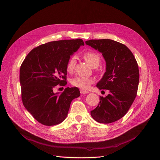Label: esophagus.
Returning a JSON list of instances; mask_svg holds the SVG:
<instances>
[{
	"instance_id": "1",
	"label": "esophagus",
	"mask_w": 160,
	"mask_h": 160,
	"mask_svg": "<svg viewBox=\"0 0 160 160\" xmlns=\"http://www.w3.org/2000/svg\"><path fill=\"white\" fill-rule=\"evenodd\" d=\"M80 93L81 94H86V93H89L88 91H86V90H84V89H80Z\"/></svg>"
}]
</instances>
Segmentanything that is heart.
<instances>
[{"label": "heart", "instance_id": "obj_1", "mask_svg": "<svg viewBox=\"0 0 160 160\" xmlns=\"http://www.w3.org/2000/svg\"><path fill=\"white\" fill-rule=\"evenodd\" d=\"M83 58L91 65L93 67H98L101 62L100 55L93 51L87 52L83 55ZM76 58L72 56L68 60L66 65V70L71 73L74 71L76 65ZM93 83V80L91 78L83 77V76H76L71 80V84L75 87H78L83 89H88Z\"/></svg>", "mask_w": 160, "mask_h": 160}]
</instances>
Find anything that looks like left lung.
Segmentation results:
<instances>
[{
    "label": "left lung",
    "instance_id": "8db88e82",
    "mask_svg": "<svg viewBox=\"0 0 160 160\" xmlns=\"http://www.w3.org/2000/svg\"><path fill=\"white\" fill-rule=\"evenodd\" d=\"M86 44L102 53L107 63L106 72L97 84L109 94L99 97V105L91 111L99 123H110L123 117L137 96L139 71L134 55L126 46L110 39L89 40Z\"/></svg>",
    "mask_w": 160,
    "mask_h": 160
}]
</instances>
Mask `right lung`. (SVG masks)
<instances>
[{"label":"right lung","mask_w":160,"mask_h":160,"mask_svg":"<svg viewBox=\"0 0 160 160\" xmlns=\"http://www.w3.org/2000/svg\"><path fill=\"white\" fill-rule=\"evenodd\" d=\"M82 45L84 43L80 38L49 42L33 48L21 65L23 104L41 124L52 126L63 122L71 101L80 96L78 88H67L61 94L53 89L66 85L67 63Z\"/></svg>","instance_id":"add662e5"}]
</instances>
